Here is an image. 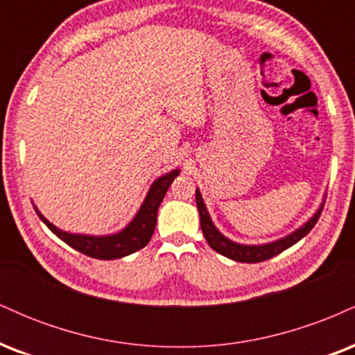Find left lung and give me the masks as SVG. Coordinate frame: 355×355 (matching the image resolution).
<instances>
[{"label":"left lung","mask_w":355,"mask_h":355,"mask_svg":"<svg viewBox=\"0 0 355 355\" xmlns=\"http://www.w3.org/2000/svg\"><path fill=\"white\" fill-rule=\"evenodd\" d=\"M195 200H197V209H198V214H200V227L203 232V237H205L207 242H209V245L214 248L215 252H218L220 255L227 257V259L235 260V262H245V263L263 262V260L272 259V257L279 255L280 252L287 250L288 247H292L294 243L299 242L300 239H304L305 235L313 229V225H315L317 220L320 217L322 209H324V203H322L320 209L317 210L302 227H299V229L292 232V234L287 235V237L279 239L270 243H262V245H243V243L232 242L230 239H227L225 235H222L217 230V227H215L214 222H211L209 211H207V207L205 203H203V198L198 189L195 190Z\"/></svg>","instance_id":"1"}]
</instances>
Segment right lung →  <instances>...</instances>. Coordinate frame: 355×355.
<instances>
[{
  "label": "right lung",
  "instance_id": "1",
  "mask_svg": "<svg viewBox=\"0 0 355 355\" xmlns=\"http://www.w3.org/2000/svg\"><path fill=\"white\" fill-rule=\"evenodd\" d=\"M180 173V170H172L170 173H165L164 177L157 178L150 187L148 193H146L144 203H141L140 210L137 211L135 218L120 230L118 234L113 235H101V237H93V235H81V234H68V232L60 230L55 227L50 220H46L40 214L38 209L35 207L36 214L43 220L44 225L50 229L56 237L68 243L71 248L81 252V254L93 257V259L100 260H113L121 259L133 252L144 248L152 239L155 225H157V211L164 200L166 190L172 185L173 178Z\"/></svg>",
  "mask_w": 355,
  "mask_h": 355
}]
</instances>
